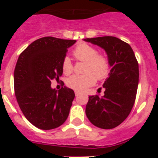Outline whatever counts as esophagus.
I'll return each instance as SVG.
<instances>
[{
    "label": "esophagus",
    "mask_w": 158,
    "mask_h": 158,
    "mask_svg": "<svg viewBox=\"0 0 158 158\" xmlns=\"http://www.w3.org/2000/svg\"><path fill=\"white\" fill-rule=\"evenodd\" d=\"M79 94H80V93H79V92H78V91H75V96H77Z\"/></svg>",
    "instance_id": "34e87169"
}]
</instances>
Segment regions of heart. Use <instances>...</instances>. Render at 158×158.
<instances>
[{"label":"heart","instance_id":"b5f03b06","mask_svg":"<svg viewBox=\"0 0 158 158\" xmlns=\"http://www.w3.org/2000/svg\"><path fill=\"white\" fill-rule=\"evenodd\" d=\"M75 58L81 62H85L84 74H75L66 80V85L75 91L82 92L93 85L96 79L104 80L108 76L111 70L109 58L103 53H98L96 47L81 43L73 51ZM64 74L69 75L73 70V64L68 56L64 57L62 62Z\"/></svg>","mask_w":158,"mask_h":158}]
</instances>
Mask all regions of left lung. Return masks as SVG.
Instances as JSON below:
<instances>
[{
    "instance_id": "8db88e82",
    "label": "left lung",
    "mask_w": 158,
    "mask_h": 158,
    "mask_svg": "<svg viewBox=\"0 0 158 158\" xmlns=\"http://www.w3.org/2000/svg\"><path fill=\"white\" fill-rule=\"evenodd\" d=\"M107 52L111 73L104 84V96H89L85 113L97 127L112 129L130 115L136 99L139 85V62L131 46L114 36L85 39Z\"/></svg>"
}]
</instances>
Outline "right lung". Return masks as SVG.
<instances>
[{"label": "right lung", "mask_w": 158, "mask_h": 158, "mask_svg": "<svg viewBox=\"0 0 158 158\" xmlns=\"http://www.w3.org/2000/svg\"><path fill=\"white\" fill-rule=\"evenodd\" d=\"M75 43L47 36L31 43L19 54L14 70L15 95L26 118L40 129L57 128L68 118L74 92L66 87L57 92L51 85L53 79L59 81L62 59Z\"/></svg>", "instance_id": "obj_1"}]
</instances>
